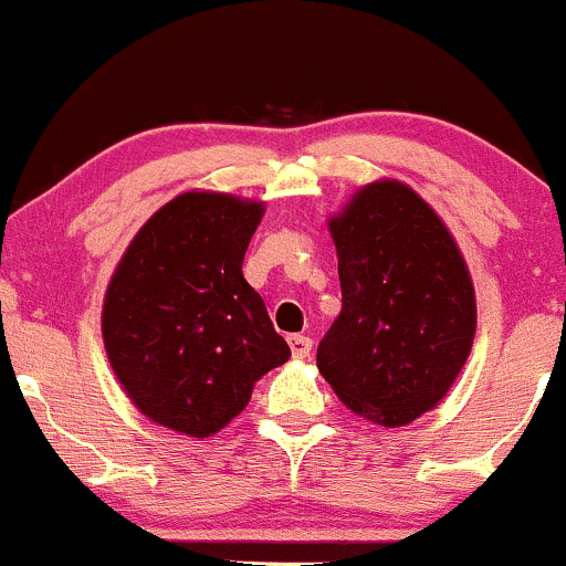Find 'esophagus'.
Instances as JSON below:
<instances>
[{"instance_id": "34e87169", "label": "esophagus", "mask_w": 566, "mask_h": 566, "mask_svg": "<svg viewBox=\"0 0 566 566\" xmlns=\"http://www.w3.org/2000/svg\"><path fill=\"white\" fill-rule=\"evenodd\" d=\"M289 346H291V355H294L296 360H305V357L311 355L313 340L307 338V335H291V338H289Z\"/></svg>"}]
</instances>
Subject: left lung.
<instances>
[{
	"label": "left lung",
	"instance_id": "1",
	"mask_svg": "<svg viewBox=\"0 0 566 566\" xmlns=\"http://www.w3.org/2000/svg\"><path fill=\"white\" fill-rule=\"evenodd\" d=\"M340 313L316 352L355 416L405 427L460 377L475 335V291L454 237L407 184H366L329 217Z\"/></svg>",
	"mask_w": 566,
	"mask_h": 566
}]
</instances>
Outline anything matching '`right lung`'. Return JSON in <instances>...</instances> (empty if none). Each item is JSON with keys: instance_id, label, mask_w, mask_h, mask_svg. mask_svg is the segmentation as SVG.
<instances>
[{"instance_id": "1", "label": "right lung", "mask_w": 566, "mask_h": 566, "mask_svg": "<svg viewBox=\"0 0 566 566\" xmlns=\"http://www.w3.org/2000/svg\"><path fill=\"white\" fill-rule=\"evenodd\" d=\"M264 203L184 192L137 231L106 285L101 333L139 412L211 438L248 407L255 379L291 357L242 275Z\"/></svg>"}]
</instances>
